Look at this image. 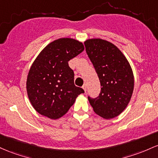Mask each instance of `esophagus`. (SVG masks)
<instances>
[{"label": "esophagus", "mask_w": 158, "mask_h": 158, "mask_svg": "<svg viewBox=\"0 0 158 158\" xmlns=\"http://www.w3.org/2000/svg\"><path fill=\"white\" fill-rule=\"evenodd\" d=\"M82 87H83V89H84L85 93H86V84H84V86H83Z\"/></svg>", "instance_id": "esophagus-1"}]
</instances>
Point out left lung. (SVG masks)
Returning <instances> with one entry per match:
<instances>
[{
    "label": "left lung",
    "instance_id": "8db88e82",
    "mask_svg": "<svg viewBox=\"0 0 158 158\" xmlns=\"http://www.w3.org/2000/svg\"><path fill=\"white\" fill-rule=\"evenodd\" d=\"M86 54L100 80V95L88 97L94 112L110 119L118 116L127 107L134 87V77L128 60L112 42L98 38L84 42Z\"/></svg>",
    "mask_w": 158,
    "mask_h": 158
}]
</instances>
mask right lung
Segmentation results:
<instances>
[{"instance_id": "add662e5", "label": "right lung", "mask_w": 158, "mask_h": 158, "mask_svg": "<svg viewBox=\"0 0 158 158\" xmlns=\"http://www.w3.org/2000/svg\"><path fill=\"white\" fill-rule=\"evenodd\" d=\"M84 50L83 42L60 38L41 51L31 65L26 89L32 106L40 114L57 119L69 111L84 91L74 83V72L68 62Z\"/></svg>"}]
</instances>
